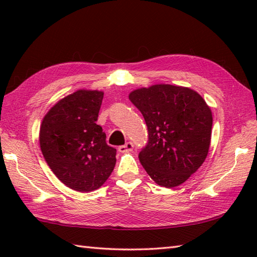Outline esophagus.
Wrapping results in <instances>:
<instances>
[{
  "label": "esophagus",
  "instance_id": "34e87169",
  "mask_svg": "<svg viewBox=\"0 0 257 257\" xmlns=\"http://www.w3.org/2000/svg\"><path fill=\"white\" fill-rule=\"evenodd\" d=\"M133 148H134V145L132 143H127V144L123 145V146H120L119 148H118V151L119 152H122V154H123V152L132 151Z\"/></svg>",
  "mask_w": 257,
  "mask_h": 257
}]
</instances>
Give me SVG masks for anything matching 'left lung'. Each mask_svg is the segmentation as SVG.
Masks as SVG:
<instances>
[{
    "label": "left lung",
    "instance_id": "1",
    "mask_svg": "<svg viewBox=\"0 0 257 257\" xmlns=\"http://www.w3.org/2000/svg\"><path fill=\"white\" fill-rule=\"evenodd\" d=\"M148 127L139 160L154 181L166 188L182 184L204 162L211 143L212 111L188 87L154 85L129 94Z\"/></svg>",
    "mask_w": 257,
    "mask_h": 257
}]
</instances>
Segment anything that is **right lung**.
<instances>
[{
	"instance_id": "obj_1",
	"label": "right lung",
	"mask_w": 257,
	"mask_h": 257,
	"mask_svg": "<svg viewBox=\"0 0 257 257\" xmlns=\"http://www.w3.org/2000/svg\"><path fill=\"white\" fill-rule=\"evenodd\" d=\"M103 92L80 89L55 103L40 129L42 154L54 174L78 192L106 182L116 165V149L96 121Z\"/></svg>"
}]
</instances>
